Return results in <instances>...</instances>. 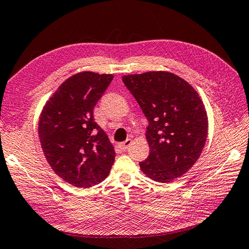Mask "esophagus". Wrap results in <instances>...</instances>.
Instances as JSON below:
<instances>
[{"label": "esophagus", "instance_id": "1", "mask_svg": "<svg viewBox=\"0 0 249 249\" xmlns=\"http://www.w3.org/2000/svg\"><path fill=\"white\" fill-rule=\"evenodd\" d=\"M131 143H132V140L131 139H126L124 142H123L120 144V147L121 149H124V151H125V149H128V147L131 145Z\"/></svg>", "mask_w": 249, "mask_h": 249}]
</instances>
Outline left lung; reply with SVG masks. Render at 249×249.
<instances>
[{"label":"left lung","instance_id":"obj_1","mask_svg":"<svg viewBox=\"0 0 249 249\" xmlns=\"http://www.w3.org/2000/svg\"><path fill=\"white\" fill-rule=\"evenodd\" d=\"M123 81L148 121L149 155L140 167L157 182L184 175L199 158L207 139L208 119L198 93L168 71L128 74Z\"/></svg>","mask_w":249,"mask_h":249}]
</instances>
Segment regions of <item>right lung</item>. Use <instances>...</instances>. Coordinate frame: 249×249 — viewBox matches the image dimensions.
<instances>
[{
	"mask_svg": "<svg viewBox=\"0 0 249 249\" xmlns=\"http://www.w3.org/2000/svg\"><path fill=\"white\" fill-rule=\"evenodd\" d=\"M114 76L84 71L60 84L39 121L45 158L57 176L77 187L96 185L108 176L115 151L93 111Z\"/></svg>",
	"mask_w": 249,
	"mask_h": 249,
	"instance_id": "add662e5",
	"label": "right lung"
}]
</instances>
